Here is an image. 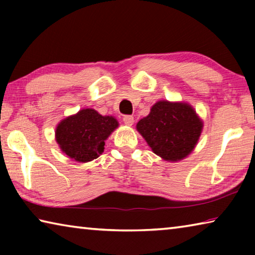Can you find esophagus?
Wrapping results in <instances>:
<instances>
[{
	"instance_id": "obj_1",
	"label": "esophagus",
	"mask_w": 255,
	"mask_h": 255,
	"mask_svg": "<svg viewBox=\"0 0 255 255\" xmlns=\"http://www.w3.org/2000/svg\"><path fill=\"white\" fill-rule=\"evenodd\" d=\"M133 122H135V120H133L132 116H125L124 117V123L125 125H127V126H132Z\"/></svg>"
}]
</instances>
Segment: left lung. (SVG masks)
Segmentation results:
<instances>
[{
  "instance_id": "1",
  "label": "left lung",
  "mask_w": 255,
  "mask_h": 255,
  "mask_svg": "<svg viewBox=\"0 0 255 255\" xmlns=\"http://www.w3.org/2000/svg\"><path fill=\"white\" fill-rule=\"evenodd\" d=\"M204 122L188 102L157 101L136 125L153 153L167 162H178L192 153Z\"/></svg>"
}]
</instances>
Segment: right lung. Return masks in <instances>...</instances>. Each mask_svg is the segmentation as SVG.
<instances>
[{
	"instance_id": "right-lung-1",
	"label": "right lung",
	"mask_w": 255,
	"mask_h": 255,
	"mask_svg": "<svg viewBox=\"0 0 255 255\" xmlns=\"http://www.w3.org/2000/svg\"><path fill=\"white\" fill-rule=\"evenodd\" d=\"M114 116H102L91 108L60 120L55 139L60 150L73 161L88 163L98 158L105 149V141L118 128Z\"/></svg>"
}]
</instances>
